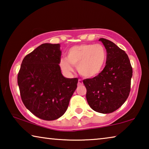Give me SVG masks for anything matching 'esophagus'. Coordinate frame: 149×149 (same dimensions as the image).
I'll list each match as a JSON object with an SVG mask.
<instances>
[{"label":"esophagus","instance_id":"34e87169","mask_svg":"<svg viewBox=\"0 0 149 149\" xmlns=\"http://www.w3.org/2000/svg\"><path fill=\"white\" fill-rule=\"evenodd\" d=\"M83 84H84V83H83V81L81 79L78 80V85H82Z\"/></svg>","mask_w":149,"mask_h":149}]
</instances>
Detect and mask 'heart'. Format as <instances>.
<instances>
[{
    "mask_svg": "<svg viewBox=\"0 0 149 149\" xmlns=\"http://www.w3.org/2000/svg\"><path fill=\"white\" fill-rule=\"evenodd\" d=\"M107 62V51L101 44H82L72 47L67 52V57L60 60L63 71H72L76 66L80 75L91 78L100 74Z\"/></svg>",
    "mask_w": 149,
    "mask_h": 149,
    "instance_id": "b5f03b06",
    "label": "heart"
}]
</instances>
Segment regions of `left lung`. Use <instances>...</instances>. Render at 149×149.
<instances>
[{"mask_svg": "<svg viewBox=\"0 0 149 149\" xmlns=\"http://www.w3.org/2000/svg\"><path fill=\"white\" fill-rule=\"evenodd\" d=\"M107 50V62L97 76L85 79L87 100L96 112L109 114L118 109L127 100L131 89L133 70L124 50L114 42L100 38Z\"/></svg>", "mask_w": 149, "mask_h": 149, "instance_id": "left-lung-1", "label": "left lung"}]
</instances>
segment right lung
<instances>
[{
  "instance_id": "1",
  "label": "right lung",
  "mask_w": 149,
  "mask_h": 149,
  "mask_svg": "<svg viewBox=\"0 0 149 149\" xmlns=\"http://www.w3.org/2000/svg\"><path fill=\"white\" fill-rule=\"evenodd\" d=\"M60 47V44L41 45L24 57L17 74L25 107L44 120L61 117L77 88V78H65L62 74Z\"/></svg>"
}]
</instances>
